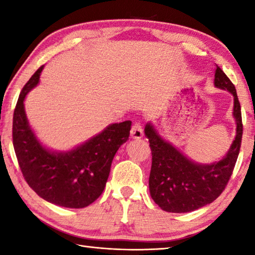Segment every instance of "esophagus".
Instances as JSON below:
<instances>
[{
    "label": "esophagus",
    "mask_w": 255,
    "mask_h": 255,
    "mask_svg": "<svg viewBox=\"0 0 255 255\" xmlns=\"http://www.w3.org/2000/svg\"><path fill=\"white\" fill-rule=\"evenodd\" d=\"M130 136L135 139H139V138L143 137V128H141L139 123H135L132 125L131 130H130Z\"/></svg>",
    "instance_id": "1"
}]
</instances>
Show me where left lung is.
Segmentation results:
<instances>
[{
    "instance_id": "8db88e82",
    "label": "left lung",
    "mask_w": 255,
    "mask_h": 255,
    "mask_svg": "<svg viewBox=\"0 0 255 255\" xmlns=\"http://www.w3.org/2000/svg\"><path fill=\"white\" fill-rule=\"evenodd\" d=\"M214 84L234 97L233 116L236 122V136L221 161L211 164L193 162L159 136L152 124L145 126V136L152 150L148 182L150 197L169 213H189L211 204L221 196L234 170L243 135L241 105L234 84L218 66Z\"/></svg>"
}]
</instances>
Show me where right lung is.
<instances>
[{
    "mask_svg": "<svg viewBox=\"0 0 255 255\" xmlns=\"http://www.w3.org/2000/svg\"><path fill=\"white\" fill-rule=\"evenodd\" d=\"M44 65L21 91L13 114L12 138L24 180L46 201L66 208H84L105 190L112 159L130 133L131 122L109 125L105 130L67 152L42 146L29 126L24 98L38 84Z\"/></svg>",
    "mask_w": 255,
    "mask_h": 255,
    "instance_id": "add662e5",
    "label": "right lung"
}]
</instances>
